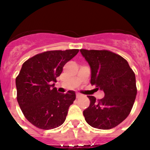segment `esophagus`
<instances>
[{
  "mask_svg": "<svg viewBox=\"0 0 150 150\" xmlns=\"http://www.w3.org/2000/svg\"><path fill=\"white\" fill-rule=\"evenodd\" d=\"M81 96H82V95L81 94V93H76V97L77 98H80V97H81Z\"/></svg>",
  "mask_w": 150,
  "mask_h": 150,
  "instance_id": "34e87169",
  "label": "esophagus"
}]
</instances>
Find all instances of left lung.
<instances>
[{
    "label": "left lung",
    "mask_w": 150,
    "mask_h": 150,
    "mask_svg": "<svg viewBox=\"0 0 150 150\" xmlns=\"http://www.w3.org/2000/svg\"><path fill=\"white\" fill-rule=\"evenodd\" d=\"M91 68V83L103 91L104 98L88 96L90 105L83 111L88 124L111 129L130 114L137 93L135 74L121 56L106 50H80Z\"/></svg>",
    "instance_id": "obj_1"
}]
</instances>
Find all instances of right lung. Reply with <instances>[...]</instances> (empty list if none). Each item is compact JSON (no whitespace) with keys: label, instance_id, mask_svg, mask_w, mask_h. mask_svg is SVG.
Segmentation results:
<instances>
[{"label":"right lung","instance_id":"add662e5","mask_svg":"<svg viewBox=\"0 0 150 150\" xmlns=\"http://www.w3.org/2000/svg\"><path fill=\"white\" fill-rule=\"evenodd\" d=\"M78 49L49 51L37 54L22 64L16 78L17 102L29 122L44 130L62 125L68 109L75 99V92L59 93L54 83L63 67Z\"/></svg>","mask_w":150,"mask_h":150}]
</instances>
